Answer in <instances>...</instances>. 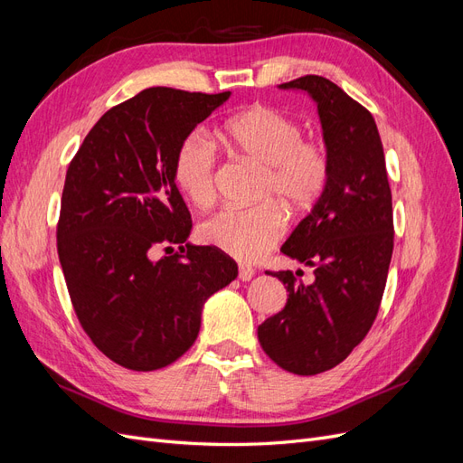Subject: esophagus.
Listing matches in <instances>:
<instances>
[{
    "label": "esophagus",
    "mask_w": 463,
    "mask_h": 463,
    "mask_svg": "<svg viewBox=\"0 0 463 463\" xmlns=\"http://www.w3.org/2000/svg\"><path fill=\"white\" fill-rule=\"evenodd\" d=\"M253 276H255L253 269H249V266H245V264H240V272H237V278H240L241 282H249Z\"/></svg>",
    "instance_id": "obj_1"
}]
</instances>
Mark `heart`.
Returning <instances> with one entry per match:
<instances>
[{
	"instance_id": "heart-1",
	"label": "heart",
	"mask_w": 463,
	"mask_h": 463,
	"mask_svg": "<svg viewBox=\"0 0 463 463\" xmlns=\"http://www.w3.org/2000/svg\"><path fill=\"white\" fill-rule=\"evenodd\" d=\"M228 145L262 170L253 208H222L208 216L199 235L206 245L241 260L262 259L284 235L282 204L291 216L309 213L326 191L330 179V154L322 138L301 137L299 123L286 111L255 104L223 125ZM174 179L181 193L197 206L214 199L216 146L204 131H189L177 145Z\"/></svg>"
}]
</instances>
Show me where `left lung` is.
Instances as JSON below:
<instances>
[{"mask_svg": "<svg viewBox=\"0 0 463 463\" xmlns=\"http://www.w3.org/2000/svg\"><path fill=\"white\" fill-rule=\"evenodd\" d=\"M317 102L330 154L326 191L282 245L313 266L315 282L291 270L270 272L288 303L259 326V342L278 367L318 374L342 363L371 330L394 249L392 193L381 135L367 108L318 75L284 82Z\"/></svg>", "mask_w": 463, "mask_h": 463, "instance_id": "8db88e82", "label": "left lung"}]
</instances>
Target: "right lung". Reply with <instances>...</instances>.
Segmentation results:
<instances>
[{
  "label": "right lung",
  "instance_id": "obj_1",
  "mask_svg": "<svg viewBox=\"0 0 463 463\" xmlns=\"http://www.w3.org/2000/svg\"><path fill=\"white\" fill-rule=\"evenodd\" d=\"M228 98L146 89L108 109L67 167L58 255L69 298L92 344L125 369L177 361L204 301L237 276L220 249L183 245L193 222L174 179L181 138ZM172 244L174 256L153 259Z\"/></svg>",
  "mask_w": 463,
  "mask_h": 463
}]
</instances>
